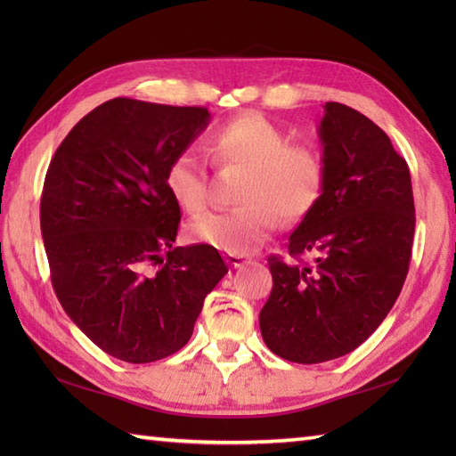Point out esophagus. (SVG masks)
<instances>
[{
    "instance_id": "34e87169",
    "label": "esophagus",
    "mask_w": 456,
    "mask_h": 456,
    "mask_svg": "<svg viewBox=\"0 0 456 456\" xmlns=\"http://www.w3.org/2000/svg\"><path fill=\"white\" fill-rule=\"evenodd\" d=\"M227 263L233 266V268H240V266L248 265L250 260L245 255H227Z\"/></svg>"
}]
</instances>
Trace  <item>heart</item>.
<instances>
[{
    "label": "heart",
    "instance_id": "1",
    "mask_svg": "<svg viewBox=\"0 0 456 456\" xmlns=\"http://www.w3.org/2000/svg\"><path fill=\"white\" fill-rule=\"evenodd\" d=\"M213 162L247 168L240 191L243 209L209 211L193 219L188 235L229 255L250 253L273 233L278 217L292 223L305 217L322 198L325 162L314 147L292 144L289 134L258 113L240 115L213 129L206 139ZM164 183L172 200L188 213L208 206L206 162L193 149L170 159Z\"/></svg>",
    "mask_w": 456,
    "mask_h": 456
}]
</instances>
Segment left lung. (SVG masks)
<instances>
[{"label": "left lung", "instance_id": "8db88e82", "mask_svg": "<svg viewBox=\"0 0 456 456\" xmlns=\"http://www.w3.org/2000/svg\"><path fill=\"white\" fill-rule=\"evenodd\" d=\"M322 198L288 239L294 258L270 256L273 292L258 323L274 354L299 364L345 356L390 314L411 258L410 168L366 115L327 102Z\"/></svg>", "mask_w": 456, "mask_h": 456}]
</instances>
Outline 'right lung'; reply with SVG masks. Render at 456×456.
<instances>
[{
    "instance_id": "right-lung-1",
    "label": "right lung",
    "mask_w": 456,
    "mask_h": 456,
    "mask_svg": "<svg viewBox=\"0 0 456 456\" xmlns=\"http://www.w3.org/2000/svg\"><path fill=\"white\" fill-rule=\"evenodd\" d=\"M209 119L206 108L115 98L74 125L46 170L41 233L56 297L119 361L180 351L229 270L209 245L174 247L180 206L164 183Z\"/></svg>"
}]
</instances>
